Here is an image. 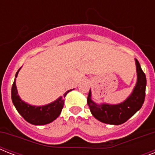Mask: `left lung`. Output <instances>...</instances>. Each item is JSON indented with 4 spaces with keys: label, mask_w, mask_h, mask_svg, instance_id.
Instances as JSON below:
<instances>
[{
    "label": "left lung",
    "mask_w": 155,
    "mask_h": 155,
    "mask_svg": "<svg viewBox=\"0 0 155 155\" xmlns=\"http://www.w3.org/2000/svg\"><path fill=\"white\" fill-rule=\"evenodd\" d=\"M135 61L137 73V84L132 94L123 103L116 105L107 104L99 105L91 100V92L89 91L87 100V105L89 106L93 117L100 121L110 125H120L127 121L142 108L146 96L147 78L139 62L137 59Z\"/></svg>",
    "instance_id": "8db88e82"
}]
</instances>
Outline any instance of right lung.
<instances>
[{"label": "right lung", "mask_w": 155, "mask_h": 155, "mask_svg": "<svg viewBox=\"0 0 155 155\" xmlns=\"http://www.w3.org/2000/svg\"><path fill=\"white\" fill-rule=\"evenodd\" d=\"M19 70L16 73V78L18 76ZM16 78L13 81L12 90H11L12 101L15 106L16 109L26 121L35 125H47L52 122L60 115L61 111L63 109V104H64L63 98L65 97L67 93L71 90H69L65 92L63 95V97H59L55 101L47 105L32 106L25 103L20 99V97L18 95V90L16 87Z\"/></svg>", "instance_id": "right-lung-1"}]
</instances>
